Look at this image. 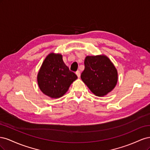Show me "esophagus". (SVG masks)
Returning a JSON list of instances; mask_svg holds the SVG:
<instances>
[{
	"label": "esophagus",
	"instance_id": "esophagus-1",
	"mask_svg": "<svg viewBox=\"0 0 150 150\" xmlns=\"http://www.w3.org/2000/svg\"><path fill=\"white\" fill-rule=\"evenodd\" d=\"M76 75H77V76L78 77V78H79L80 77V75H81V74H80V71L78 70V71H77L76 72Z\"/></svg>",
	"mask_w": 150,
	"mask_h": 150
}]
</instances>
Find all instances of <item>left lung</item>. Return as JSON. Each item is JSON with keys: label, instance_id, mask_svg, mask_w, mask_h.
<instances>
[{"label": "left lung", "instance_id": "1", "mask_svg": "<svg viewBox=\"0 0 150 150\" xmlns=\"http://www.w3.org/2000/svg\"><path fill=\"white\" fill-rule=\"evenodd\" d=\"M81 79L93 93L103 96L114 89L117 81L115 66L105 56H87Z\"/></svg>", "mask_w": 150, "mask_h": 150}]
</instances>
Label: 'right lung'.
Returning <instances> with one entry per match:
<instances>
[{"mask_svg":"<svg viewBox=\"0 0 150 150\" xmlns=\"http://www.w3.org/2000/svg\"><path fill=\"white\" fill-rule=\"evenodd\" d=\"M78 76L69 70L61 54L51 53L45 59L38 75L41 91L47 96L57 98L62 96Z\"/></svg>","mask_w":150,"mask_h":150,"instance_id":"right-lung-1","label":"right lung"}]
</instances>
